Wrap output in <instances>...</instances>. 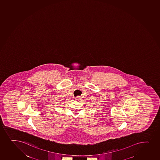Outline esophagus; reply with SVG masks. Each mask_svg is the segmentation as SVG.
Wrapping results in <instances>:
<instances>
[{
  "mask_svg": "<svg viewBox=\"0 0 160 160\" xmlns=\"http://www.w3.org/2000/svg\"><path fill=\"white\" fill-rule=\"evenodd\" d=\"M80 98H81L80 97H79V96H78V97H76L75 99H76V100H77V101H79V100H80Z\"/></svg>",
  "mask_w": 160,
  "mask_h": 160,
  "instance_id": "esophagus-1",
  "label": "esophagus"
}]
</instances>
